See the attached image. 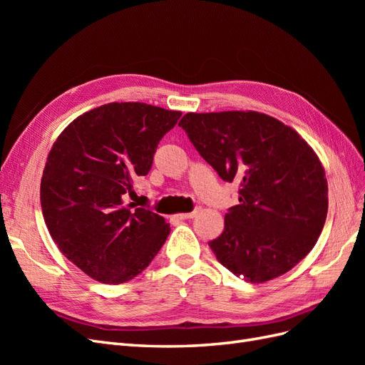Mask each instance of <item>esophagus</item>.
Masks as SVG:
<instances>
[{
    "label": "esophagus",
    "instance_id": "esophagus-1",
    "mask_svg": "<svg viewBox=\"0 0 365 365\" xmlns=\"http://www.w3.org/2000/svg\"><path fill=\"white\" fill-rule=\"evenodd\" d=\"M196 213H197V210H193V212H190V213H180V215H176L175 217L180 219V220H185V219H192Z\"/></svg>",
    "mask_w": 365,
    "mask_h": 365
}]
</instances>
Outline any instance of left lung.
<instances>
[{
    "instance_id": "1",
    "label": "left lung",
    "mask_w": 365,
    "mask_h": 365,
    "mask_svg": "<svg viewBox=\"0 0 365 365\" xmlns=\"http://www.w3.org/2000/svg\"><path fill=\"white\" fill-rule=\"evenodd\" d=\"M178 126L220 178L239 184V204L208 242L216 259L251 283L292 269L327 216L326 173L312 148L282 121L252 111L189 113Z\"/></svg>"
}]
</instances>
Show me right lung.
<instances>
[{
  "label": "right lung",
  "instance_id": "right-lung-1",
  "mask_svg": "<svg viewBox=\"0 0 365 365\" xmlns=\"http://www.w3.org/2000/svg\"><path fill=\"white\" fill-rule=\"evenodd\" d=\"M180 117L146 103H108L77 117L54 141L41 181L43 220L63 256L91 279L132 280L168 239L163 216L123 200Z\"/></svg>",
  "mask_w": 365,
  "mask_h": 365
}]
</instances>
